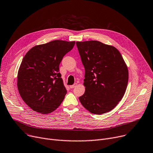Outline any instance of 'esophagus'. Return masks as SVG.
Returning a JSON list of instances; mask_svg holds the SVG:
<instances>
[{
    "label": "esophagus",
    "mask_w": 153,
    "mask_h": 153,
    "mask_svg": "<svg viewBox=\"0 0 153 153\" xmlns=\"http://www.w3.org/2000/svg\"><path fill=\"white\" fill-rule=\"evenodd\" d=\"M77 85V83H75V84H74L73 85H70V86H69V87L71 88V89H73V88H75Z\"/></svg>",
    "instance_id": "obj_1"
}]
</instances>
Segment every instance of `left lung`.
<instances>
[{
  "label": "left lung",
  "mask_w": 153,
  "mask_h": 153,
  "mask_svg": "<svg viewBox=\"0 0 153 153\" xmlns=\"http://www.w3.org/2000/svg\"><path fill=\"white\" fill-rule=\"evenodd\" d=\"M85 68L84 94L79 97L91 113L101 115L114 109L125 93L128 71L116 48L98 41L76 42Z\"/></svg>",
  "instance_id": "left-lung-1"
}]
</instances>
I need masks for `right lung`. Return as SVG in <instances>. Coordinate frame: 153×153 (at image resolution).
Wrapping results in <instances>:
<instances>
[{"instance_id": "obj_1", "label": "right lung", "mask_w": 153, "mask_h": 153, "mask_svg": "<svg viewBox=\"0 0 153 153\" xmlns=\"http://www.w3.org/2000/svg\"><path fill=\"white\" fill-rule=\"evenodd\" d=\"M74 45L75 42L54 40L33 47L24 56L17 87L23 100L32 110L47 114L61 105L67 91L59 66Z\"/></svg>"}]
</instances>
